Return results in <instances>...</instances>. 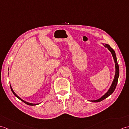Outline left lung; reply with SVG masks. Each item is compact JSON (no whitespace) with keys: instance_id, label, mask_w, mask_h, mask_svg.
<instances>
[{"instance_id":"obj_1","label":"left lung","mask_w":129,"mask_h":129,"mask_svg":"<svg viewBox=\"0 0 129 129\" xmlns=\"http://www.w3.org/2000/svg\"><path fill=\"white\" fill-rule=\"evenodd\" d=\"M102 44H103V45L104 47L107 48L110 51V53H111V54H112L113 58L114 59V62H115V73L113 81L112 83V85H110V87H109L108 90V91L103 95H102V96L100 97V98L97 99V100L90 101L91 102H101V101L104 100V99H106L108 97H109V95H111L113 93V92L114 91L115 89L116 88V85H117L118 81L119 76V65L118 64V61H117V59H116V54H115V51L113 50V48H112L110 47L109 44H106V43H102Z\"/></svg>"}]
</instances>
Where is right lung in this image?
Wrapping results in <instances>:
<instances>
[{"label": "right lung", "instance_id": "obj_1", "mask_svg": "<svg viewBox=\"0 0 129 129\" xmlns=\"http://www.w3.org/2000/svg\"><path fill=\"white\" fill-rule=\"evenodd\" d=\"M10 88H11V91H12V92H13V93L15 95V96H16L17 98H18L19 99V100H20L21 101H22L23 102H24L25 103H26V104H27V105H29V106H36V105H38V104H40V103H29V102H26V101H24L23 100H22V98H21L20 97H19L18 96V95L15 93L14 92V90L13 89V88H12V87H11V86L10 85Z\"/></svg>", "mask_w": 129, "mask_h": 129}]
</instances>
